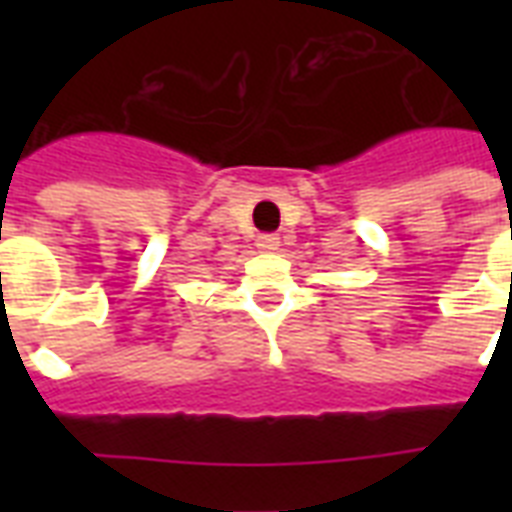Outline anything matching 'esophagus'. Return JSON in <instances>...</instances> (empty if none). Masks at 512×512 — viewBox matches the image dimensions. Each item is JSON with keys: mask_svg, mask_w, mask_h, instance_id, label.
Here are the masks:
<instances>
[{"mask_svg": "<svg viewBox=\"0 0 512 512\" xmlns=\"http://www.w3.org/2000/svg\"><path fill=\"white\" fill-rule=\"evenodd\" d=\"M257 247L263 249V252H273V249L281 247V241L276 233H263V236H257Z\"/></svg>", "mask_w": 512, "mask_h": 512, "instance_id": "1", "label": "esophagus"}]
</instances>
